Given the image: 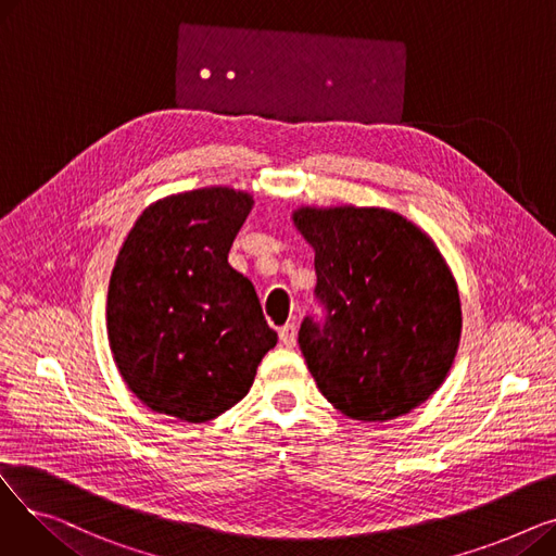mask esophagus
Here are the masks:
<instances>
[{
    "label": "esophagus",
    "instance_id": "esophagus-1",
    "mask_svg": "<svg viewBox=\"0 0 556 556\" xmlns=\"http://www.w3.org/2000/svg\"><path fill=\"white\" fill-rule=\"evenodd\" d=\"M295 336H298V325L295 323H288V325H283L279 329V340L286 346H293L295 344Z\"/></svg>",
    "mask_w": 556,
    "mask_h": 556
}]
</instances>
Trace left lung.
Masks as SVG:
<instances>
[{"label": "left lung", "mask_w": 556, "mask_h": 556, "mask_svg": "<svg viewBox=\"0 0 556 556\" xmlns=\"http://www.w3.org/2000/svg\"><path fill=\"white\" fill-rule=\"evenodd\" d=\"M315 250V304L300 349L315 383L346 417L388 421L424 403L453 365L462 311L442 254L388 210H300Z\"/></svg>", "instance_id": "1"}]
</instances>
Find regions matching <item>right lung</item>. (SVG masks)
<instances>
[{
    "label": "right lung",
    "mask_w": 556,
    "mask_h": 556,
    "mask_svg": "<svg viewBox=\"0 0 556 556\" xmlns=\"http://www.w3.org/2000/svg\"><path fill=\"white\" fill-rule=\"evenodd\" d=\"M250 210L252 198L227 187L168 195L137 218L116 256L110 349L155 413L189 424L223 415L277 344L252 281L227 263Z\"/></svg>",
    "instance_id": "obj_1"
}]
</instances>
